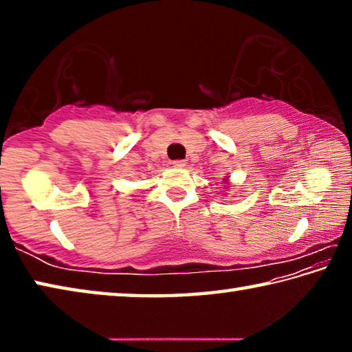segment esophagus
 <instances>
[{
  "label": "esophagus",
  "mask_w": 352,
  "mask_h": 352,
  "mask_svg": "<svg viewBox=\"0 0 352 352\" xmlns=\"http://www.w3.org/2000/svg\"><path fill=\"white\" fill-rule=\"evenodd\" d=\"M172 164H174V168H183L184 164V160H175V162H172Z\"/></svg>",
  "instance_id": "34e87169"
}]
</instances>
